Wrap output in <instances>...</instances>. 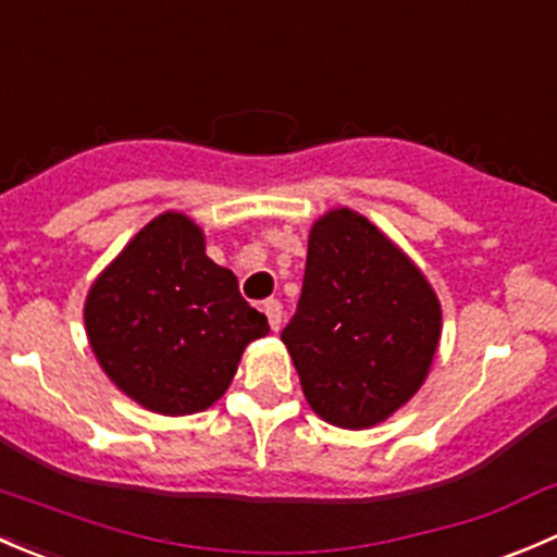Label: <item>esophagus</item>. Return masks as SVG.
<instances>
[{
	"mask_svg": "<svg viewBox=\"0 0 557 557\" xmlns=\"http://www.w3.org/2000/svg\"><path fill=\"white\" fill-rule=\"evenodd\" d=\"M261 310H263V315H267V321H269V326H272V332H277L280 321H283V307H280V301L277 299L263 301Z\"/></svg>",
	"mask_w": 557,
	"mask_h": 557,
	"instance_id": "obj_1",
	"label": "esophagus"
}]
</instances>
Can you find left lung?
<instances>
[{"label":"left lung","mask_w":557,"mask_h":557,"mask_svg":"<svg viewBox=\"0 0 557 557\" xmlns=\"http://www.w3.org/2000/svg\"><path fill=\"white\" fill-rule=\"evenodd\" d=\"M438 294L364 214L334 207L312 223L296 315L283 343L323 422L367 430L428 381L441 343Z\"/></svg>","instance_id":"1"}]
</instances>
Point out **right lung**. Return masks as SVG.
<instances>
[{
    "label": "right lung",
    "mask_w": 557,
    "mask_h": 557,
    "mask_svg": "<svg viewBox=\"0 0 557 557\" xmlns=\"http://www.w3.org/2000/svg\"><path fill=\"white\" fill-rule=\"evenodd\" d=\"M84 326L113 386L160 416L212 408L247 345L269 334L234 272L207 256L201 225L174 209L149 220L97 274Z\"/></svg>",
    "instance_id": "add662e5"
}]
</instances>
